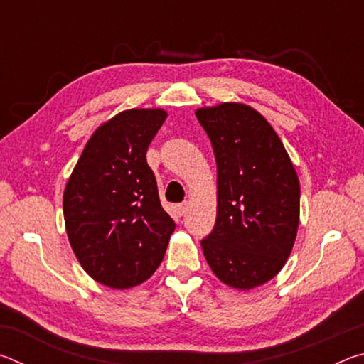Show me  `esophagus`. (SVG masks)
<instances>
[{
  "mask_svg": "<svg viewBox=\"0 0 364 364\" xmlns=\"http://www.w3.org/2000/svg\"><path fill=\"white\" fill-rule=\"evenodd\" d=\"M176 212H178V215H181V217H183V215L188 212V204H186V202H183V204L176 205Z\"/></svg>",
  "mask_w": 364,
  "mask_h": 364,
  "instance_id": "esophagus-1",
  "label": "esophagus"
}]
</instances>
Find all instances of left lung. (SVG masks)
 Wrapping results in <instances>:
<instances>
[{
	"mask_svg": "<svg viewBox=\"0 0 364 364\" xmlns=\"http://www.w3.org/2000/svg\"><path fill=\"white\" fill-rule=\"evenodd\" d=\"M217 160L218 207L202 239L207 263L234 289L274 278L291 255L299 228L300 184L273 127L245 104L197 109Z\"/></svg>",
	"mask_w": 364,
	"mask_h": 364,
	"instance_id": "left-lung-1",
	"label": "left lung"
}]
</instances>
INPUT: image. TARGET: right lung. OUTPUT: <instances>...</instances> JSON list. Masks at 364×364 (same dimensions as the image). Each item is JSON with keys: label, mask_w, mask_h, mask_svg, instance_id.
<instances>
[{"label": "right lung", "mask_w": 364, "mask_h": 364, "mask_svg": "<svg viewBox=\"0 0 364 364\" xmlns=\"http://www.w3.org/2000/svg\"><path fill=\"white\" fill-rule=\"evenodd\" d=\"M167 119L162 109H130L102 123L86 143L64 191L72 250L95 281L130 289L149 279L175 221L160 205L146 152Z\"/></svg>", "instance_id": "1"}]
</instances>
